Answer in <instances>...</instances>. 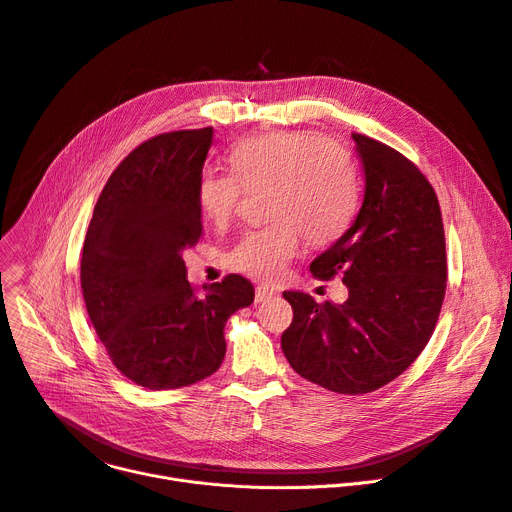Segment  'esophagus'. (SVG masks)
<instances>
[{
	"mask_svg": "<svg viewBox=\"0 0 512 512\" xmlns=\"http://www.w3.org/2000/svg\"><path fill=\"white\" fill-rule=\"evenodd\" d=\"M278 292L274 290V288H269V286H257V290H255V302H265V300H269V298H274Z\"/></svg>",
	"mask_w": 512,
	"mask_h": 512,
	"instance_id": "esophagus-1",
	"label": "esophagus"
}]
</instances>
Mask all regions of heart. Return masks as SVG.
Masks as SVG:
<instances>
[{"mask_svg":"<svg viewBox=\"0 0 512 512\" xmlns=\"http://www.w3.org/2000/svg\"><path fill=\"white\" fill-rule=\"evenodd\" d=\"M230 170L206 168L195 197L203 218L224 224L236 210L241 185L271 183L269 224L247 230L228 253L234 271L255 280H278L300 255L304 234L315 245L342 236L352 224L358 199V170L337 142L306 131L253 135L230 150Z\"/></svg>","mask_w":512,"mask_h":512,"instance_id":"heart-1","label":"heart"}]
</instances>
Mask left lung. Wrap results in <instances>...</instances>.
<instances>
[{
    "label": "left lung",
    "mask_w": 512,
    "mask_h": 512,
    "mask_svg": "<svg viewBox=\"0 0 512 512\" xmlns=\"http://www.w3.org/2000/svg\"><path fill=\"white\" fill-rule=\"evenodd\" d=\"M364 199L352 226L311 274L342 271L344 304L284 292L294 319L282 333L290 366L329 391L360 395L397 379L426 348L447 288L445 228L436 193L414 162L352 133Z\"/></svg>",
    "instance_id": "8db88e82"
}]
</instances>
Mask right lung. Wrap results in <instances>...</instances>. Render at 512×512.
I'll return each instance as SVG.
<instances>
[{"label":"right lung","mask_w":512,"mask_h":512,"mask_svg":"<svg viewBox=\"0 0 512 512\" xmlns=\"http://www.w3.org/2000/svg\"><path fill=\"white\" fill-rule=\"evenodd\" d=\"M212 127L162 133L135 148L102 189L84 238L86 311L113 364L135 385L179 389L214 374L224 327L255 298L243 276L187 282L183 253L201 238L195 187Z\"/></svg>","instance_id":"1"}]
</instances>
